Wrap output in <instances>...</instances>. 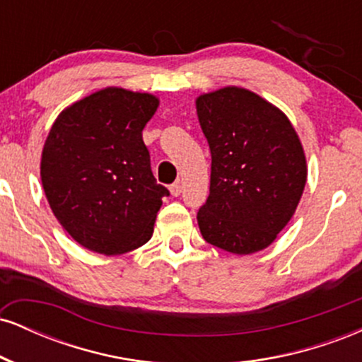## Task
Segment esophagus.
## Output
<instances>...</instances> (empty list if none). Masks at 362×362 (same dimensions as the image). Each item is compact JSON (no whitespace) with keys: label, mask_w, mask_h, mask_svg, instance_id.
Masks as SVG:
<instances>
[{"label":"esophagus","mask_w":362,"mask_h":362,"mask_svg":"<svg viewBox=\"0 0 362 362\" xmlns=\"http://www.w3.org/2000/svg\"><path fill=\"white\" fill-rule=\"evenodd\" d=\"M170 192H172L173 197H178V195H180V192H182L180 182H175V184L170 185Z\"/></svg>","instance_id":"esophagus-1"}]
</instances>
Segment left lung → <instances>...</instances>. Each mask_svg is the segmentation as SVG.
Instances as JSON below:
<instances>
[{"instance_id":"1","label":"left lung","mask_w":362,"mask_h":362,"mask_svg":"<svg viewBox=\"0 0 362 362\" xmlns=\"http://www.w3.org/2000/svg\"><path fill=\"white\" fill-rule=\"evenodd\" d=\"M195 109L213 158L199 230L207 243L235 255L264 250L305 190L301 141L284 112L242 86L199 95Z\"/></svg>"}]
</instances>
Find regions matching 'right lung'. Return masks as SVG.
Listing matches in <instances>:
<instances>
[{"instance_id":"obj_1","label":"right lung","mask_w":362,"mask_h":362,"mask_svg":"<svg viewBox=\"0 0 362 362\" xmlns=\"http://www.w3.org/2000/svg\"><path fill=\"white\" fill-rule=\"evenodd\" d=\"M158 97L107 86L71 103L54 120L40 158L49 206L74 242L120 255L151 238L161 197L143 129Z\"/></svg>"}]
</instances>
